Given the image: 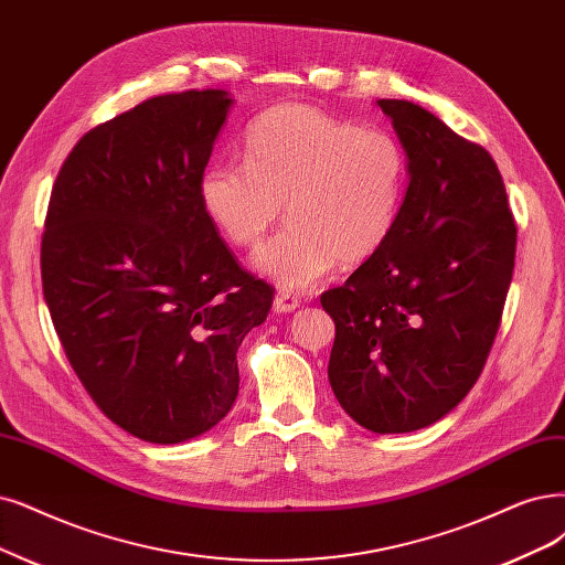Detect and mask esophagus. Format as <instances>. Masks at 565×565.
Instances as JSON below:
<instances>
[{
	"instance_id": "34e87169",
	"label": "esophagus",
	"mask_w": 565,
	"mask_h": 565,
	"mask_svg": "<svg viewBox=\"0 0 565 565\" xmlns=\"http://www.w3.org/2000/svg\"><path fill=\"white\" fill-rule=\"evenodd\" d=\"M300 307V300L296 296L286 294V290H279V294L275 296V311L277 315H288V311H294Z\"/></svg>"
}]
</instances>
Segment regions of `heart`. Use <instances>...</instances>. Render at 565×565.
Masks as SVG:
<instances>
[{
    "mask_svg": "<svg viewBox=\"0 0 565 565\" xmlns=\"http://www.w3.org/2000/svg\"><path fill=\"white\" fill-rule=\"evenodd\" d=\"M244 164L214 162L200 202L225 242L258 246L286 209L290 225L256 267L302 294L338 260H370L388 242L407 193V156L386 130L356 128L311 104H281L248 125Z\"/></svg>",
    "mask_w": 565,
    "mask_h": 565,
    "instance_id": "1",
    "label": "heart"
}]
</instances>
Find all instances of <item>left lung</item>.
Masks as SVG:
<instances>
[{
	"label": "left lung",
	"mask_w": 565,
	"mask_h": 565,
	"mask_svg": "<svg viewBox=\"0 0 565 565\" xmlns=\"http://www.w3.org/2000/svg\"><path fill=\"white\" fill-rule=\"evenodd\" d=\"M407 153L388 242L321 305L335 321L328 380L353 422L412 433L482 374L514 269L516 225L487 149L407 99H377Z\"/></svg>",
	"instance_id": "left-lung-1"
}]
</instances>
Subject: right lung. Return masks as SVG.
Here are the masks:
<instances>
[{
    "mask_svg": "<svg viewBox=\"0 0 565 565\" xmlns=\"http://www.w3.org/2000/svg\"><path fill=\"white\" fill-rule=\"evenodd\" d=\"M233 99L151 97L83 135L62 162L41 284L81 384L139 440L214 428L239 391L237 349L275 290L239 267L200 202Z\"/></svg>",
    "mask_w": 565,
    "mask_h": 565,
    "instance_id": "right-lung-1",
    "label": "right lung"
}]
</instances>
